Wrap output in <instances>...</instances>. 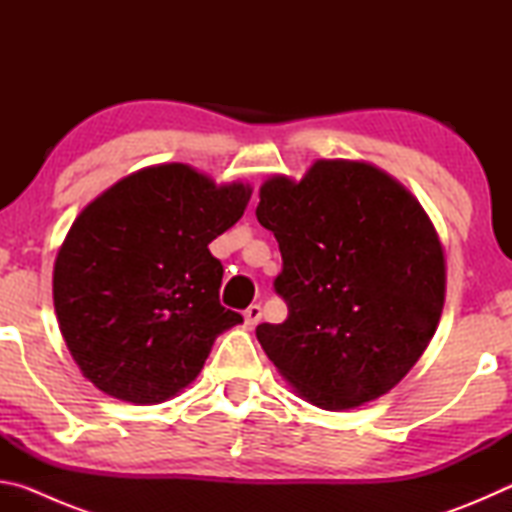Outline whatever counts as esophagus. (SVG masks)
<instances>
[{
    "mask_svg": "<svg viewBox=\"0 0 512 512\" xmlns=\"http://www.w3.org/2000/svg\"><path fill=\"white\" fill-rule=\"evenodd\" d=\"M244 318H246V325L255 327L259 323V318H262V307L259 305H250L246 311H244Z\"/></svg>",
    "mask_w": 512,
    "mask_h": 512,
    "instance_id": "34e87169",
    "label": "esophagus"
}]
</instances>
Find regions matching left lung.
I'll list each match as a JSON object with an SVG mask.
<instances>
[{
	"label": "left lung",
	"instance_id": "8db88e82",
	"mask_svg": "<svg viewBox=\"0 0 512 512\" xmlns=\"http://www.w3.org/2000/svg\"><path fill=\"white\" fill-rule=\"evenodd\" d=\"M257 221L282 253L289 307L257 341L300 397L345 411L391 391L427 350L445 302V257L427 212L366 162L318 160L259 189Z\"/></svg>",
	"mask_w": 512,
	"mask_h": 512
}]
</instances>
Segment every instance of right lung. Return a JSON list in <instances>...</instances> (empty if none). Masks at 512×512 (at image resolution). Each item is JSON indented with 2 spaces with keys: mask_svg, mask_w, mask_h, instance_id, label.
Returning a JSON list of instances; mask_svg holds the SVG:
<instances>
[{
  "mask_svg": "<svg viewBox=\"0 0 512 512\" xmlns=\"http://www.w3.org/2000/svg\"><path fill=\"white\" fill-rule=\"evenodd\" d=\"M250 201L187 164L131 173L85 207L54 266L60 332L106 395L160 404L192 384L214 339L244 323L219 302L223 266L210 241Z\"/></svg>",
  "mask_w": 512,
  "mask_h": 512,
  "instance_id": "obj_1",
  "label": "right lung"
}]
</instances>
